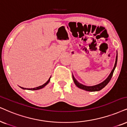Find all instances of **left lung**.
<instances>
[{"label":"left lung","mask_w":127,"mask_h":127,"mask_svg":"<svg viewBox=\"0 0 127 127\" xmlns=\"http://www.w3.org/2000/svg\"><path fill=\"white\" fill-rule=\"evenodd\" d=\"M117 56L116 57V60H115V63L114 67L112 71L111 72L110 74L109 75L108 78H107L106 80H104L103 82L100 83V84L95 85V86H84V85H83L82 84H80V83H78V81L75 79V78L74 77V76L73 75V79L74 80V82L75 84L76 85L77 87H78V88H80V89H81L84 90H86L88 91H97L101 90L103 89L104 87H105L107 86V84H108L109 82H110V80L111 79L112 76H113V73H114V70L115 68V67H116V65H117Z\"/></svg>","instance_id":"1"}]
</instances>
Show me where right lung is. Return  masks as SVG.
Segmentation results:
<instances>
[{"mask_svg": "<svg viewBox=\"0 0 127 127\" xmlns=\"http://www.w3.org/2000/svg\"><path fill=\"white\" fill-rule=\"evenodd\" d=\"M50 78H51V77H50V78L49 80H48V81H47V82L46 83H45L44 84H43L42 86H38V87H36V88H33V89H28L27 90H39V89H42V88H43L44 87H45L46 86V85H47L48 83H49V81H50ZM21 88H22V89H26V88H23V87H20Z\"/></svg>", "mask_w": 127, "mask_h": 127, "instance_id": "add662e5", "label": "right lung"}]
</instances>
